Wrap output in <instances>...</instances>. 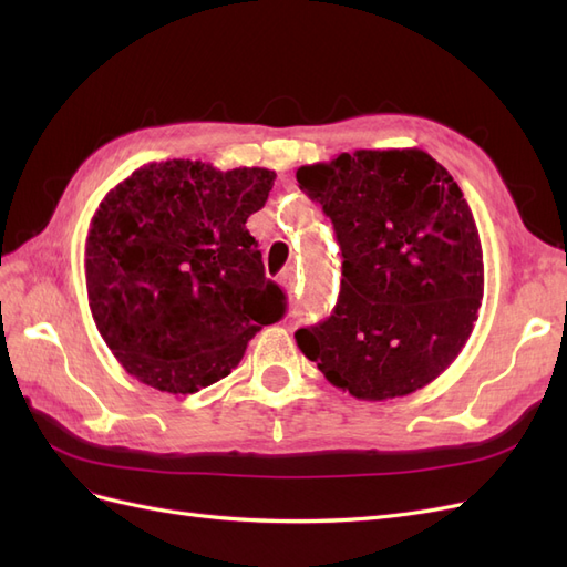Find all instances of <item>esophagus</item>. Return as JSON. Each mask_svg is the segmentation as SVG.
<instances>
[{"mask_svg": "<svg viewBox=\"0 0 567 567\" xmlns=\"http://www.w3.org/2000/svg\"><path fill=\"white\" fill-rule=\"evenodd\" d=\"M281 286L288 290V293H293L296 286H298V271H296V267H286L281 271Z\"/></svg>", "mask_w": 567, "mask_h": 567, "instance_id": "esophagus-1", "label": "esophagus"}]
</instances>
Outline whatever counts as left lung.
<instances>
[{
  "mask_svg": "<svg viewBox=\"0 0 567 567\" xmlns=\"http://www.w3.org/2000/svg\"><path fill=\"white\" fill-rule=\"evenodd\" d=\"M296 177L331 217L342 252L333 315L298 329V348L357 400L435 381L466 346L485 293L483 246L458 184L421 148H359Z\"/></svg>",
  "mask_w": 567,
  "mask_h": 567,
  "instance_id": "8db88e82",
  "label": "left lung"
}]
</instances>
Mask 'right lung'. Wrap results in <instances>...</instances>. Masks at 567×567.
I'll return each mask as SVG.
<instances>
[{
	"instance_id": "add662e5",
	"label": "right lung",
	"mask_w": 567,
	"mask_h": 567,
	"mask_svg": "<svg viewBox=\"0 0 567 567\" xmlns=\"http://www.w3.org/2000/svg\"><path fill=\"white\" fill-rule=\"evenodd\" d=\"M277 175L200 161L151 163L101 200L84 250L96 329L125 371L161 392L208 388L286 312L246 221Z\"/></svg>"
}]
</instances>
